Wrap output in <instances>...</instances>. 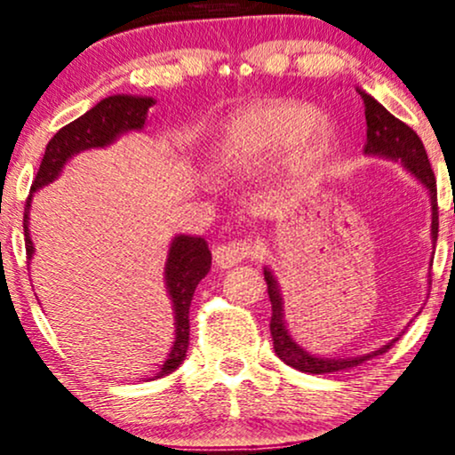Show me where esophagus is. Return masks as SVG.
<instances>
[{"instance_id":"esophagus-1","label":"esophagus","mask_w":455,"mask_h":455,"mask_svg":"<svg viewBox=\"0 0 455 455\" xmlns=\"http://www.w3.org/2000/svg\"><path fill=\"white\" fill-rule=\"evenodd\" d=\"M253 253H256V247L250 239H233L214 247V259L220 268H231V266L251 258Z\"/></svg>"}]
</instances>
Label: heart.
I'll return each instance as SVG.
<instances>
[{"instance_id": "heart-1", "label": "heart", "mask_w": 455, "mask_h": 455, "mask_svg": "<svg viewBox=\"0 0 455 455\" xmlns=\"http://www.w3.org/2000/svg\"><path fill=\"white\" fill-rule=\"evenodd\" d=\"M331 137V124L299 104L258 106L237 114L218 135V154L231 166H250L289 148V166L304 168Z\"/></svg>"}]
</instances>
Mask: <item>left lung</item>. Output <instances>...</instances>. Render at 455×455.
Returning a JSON list of instances; mask_svg holds the SVG:
<instances>
[{
    "instance_id": "left-lung-1",
    "label": "left lung",
    "mask_w": 455,
    "mask_h": 455,
    "mask_svg": "<svg viewBox=\"0 0 455 455\" xmlns=\"http://www.w3.org/2000/svg\"><path fill=\"white\" fill-rule=\"evenodd\" d=\"M358 93L362 95V101H364V114H366V126H368L366 154L385 156V157H391V160H402L403 166L427 187L428 193H431V205H433L431 235H433V243H437V235H439L437 179H435V172L431 168V162H428L425 145H422L420 137H418L408 124L393 116L391 112H387L385 108L374 100V97L364 93L362 89H358ZM264 278H266V284H268V298L272 304V316H270L272 343H275L276 355L287 366H293L301 372H310V374L347 371V368L360 366L362 362L371 360L372 355L385 354V351L391 349V345L397 341L395 339V341H391L389 345H383L380 349L372 351V354L360 355V358H316V355H310L307 351L301 349L293 339H291L287 326H284L281 291H278V284L268 268H264Z\"/></svg>"
}]
</instances>
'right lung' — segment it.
<instances>
[{
    "instance_id": "1",
    "label": "right lung",
    "mask_w": 455,
    "mask_h": 455,
    "mask_svg": "<svg viewBox=\"0 0 455 455\" xmlns=\"http://www.w3.org/2000/svg\"><path fill=\"white\" fill-rule=\"evenodd\" d=\"M154 106L151 97H132V95H112L101 100L95 108L84 112L81 118L72 120L60 129L56 135L45 145L44 160L33 180L30 193L27 197V208H24L22 227H24V247H27V258L33 256L35 247L28 237V205L30 196L47 183H52L62 171L66 160L83 149L104 148L110 145L118 135L126 131L143 129L148 110ZM212 264V253L208 243L202 237H189L180 235L172 241L171 253L166 262V287L174 304V320H177V341H174L168 360L157 372L156 379L164 377L180 366L185 360L187 347H189V307L193 293L199 281L208 275Z\"/></svg>"
}]
</instances>
